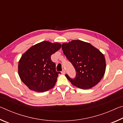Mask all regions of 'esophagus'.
<instances>
[{
  "mask_svg": "<svg viewBox=\"0 0 123 123\" xmlns=\"http://www.w3.org/2000/svg\"><path fill=\"white\" fill-rule=\"evenodd\" d=\"M62 74H65V73H66V72H65V70H64V69H63V70H62Z\"/></svg>",
  "mask_w": 123,
  "mask_h": 123,
  "instance_id": "34e87169",
  "label": "esophagus"
}]
</instances>
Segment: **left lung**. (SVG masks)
Wrapping results in <instances>:
<instances>
[{"mask_svg": "<svg viewBox=\"0 0 123 123\" xmlns=\"http://www.w3.org/2000/svg\"><path fill=\"white\" fill-rule=\"evenodd\" d=\"M62 49L76 70L74 79L66 74L73 85L87 89L92 88L100 81L105 73L106 61L99 50L90 43L80 40L63 43Z\"/></svg>", "mask_w": 123, "mask_h": 123, "instance_id": "1", "label": "left lung"}]
</instances>
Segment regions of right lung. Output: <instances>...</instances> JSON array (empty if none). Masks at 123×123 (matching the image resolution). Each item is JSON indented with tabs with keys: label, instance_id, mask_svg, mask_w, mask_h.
<instances>
[{
	"label": "right lung",
	"instance_id": "right-lung-1",
	"mask_svg": "<svg viewBox=\"0 0 123 123\" xmlns=\"http://www.w3.org/2000/svg\"><path fill=\"white\" fill-rule=\"evenodd\" d=\"M59 43L43 41L30 47L18 62V75L32 91L44 92L53 88L60 72L56 71L51 55L61 48Z\"/></svg>",
	"mask_w": 123,
	"mask_h": 123
}]
</instances>
